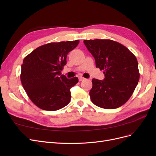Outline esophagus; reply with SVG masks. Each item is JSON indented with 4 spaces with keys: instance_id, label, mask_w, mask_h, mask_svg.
Returning a JSON list of instances; mask_svg holds the SVG:
<instances>
[{
    "instance_id": "esophagus-1",
    "label": "esophagus",
    "mask_w": 156,
    "mask_h": 156,
    "mask_svg": "<svg viewBox=\"0 0 156 156\" xmlns=\"http://www.w3.org/2000/svg\"><path fill=\"white\" fill-rule=\"evenodd\" d=\"M84 79V78L83 77H79V81H83Z\"/></svg>"
}]
</instances>
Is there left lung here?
<instances>
[{
	"mask_svg": "<svg viewBox=\"0 0 156 156\" xmlns=\"http://www.w3.org/2000/svg\"><path fill=\"white\" fill-rule=\"evenodd\" d=\"M95 58L96 68L103 70L105 79H92L90 91L94 105L106 109L123 105L133 94L140 74L135 56L122 44L111 40H84Z\"/></svg>",
	"mask_w": 156,
	"mask_h": 156,
	"instance_id": "obj_1",
	"label": "left lung"
}]
</instances>
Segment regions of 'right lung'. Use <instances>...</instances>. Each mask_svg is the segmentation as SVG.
<instances>
[{"mask_svg": "<svg viewBox=\"0 0 156 156\" xmlns=\"http://www.w3.org/2000/svg\"><path fill=\"white\" fill-rule=\"evenodd\" d=\"M79 40L45 44L34 49L23 60L20 75L22 85L34 104L43 110L54 111L66 106L71 100L70 88L77 77L61 75L66 57Z\"/></svg>", "mask_w": 156, "mask_h": 156, "instance_id": "1", "label": "right lung"}]
</instances>
